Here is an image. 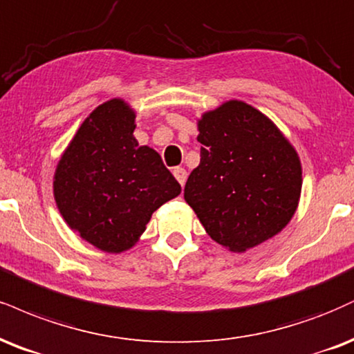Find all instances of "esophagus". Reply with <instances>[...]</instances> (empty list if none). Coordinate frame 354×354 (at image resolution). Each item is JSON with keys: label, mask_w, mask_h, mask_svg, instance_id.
Instances as JSON below:
<instances>
[{"label": "esophagus", "mask_w": 354, "mask_h": 354, "mask_svg": "<svg viewBox=\"0 0 354 354\" xmlns=\"http://www.w3.org/2000/svg\"><path fill=\"white\" fill-rule=\"evenodd\" d=\"M173 174H174V178H176L178 183H180L181 186L185 185L186 178H188V173H186L185 168H174V169H173Z\"/></svg>", "instance_id": "esophagus-1"}]
</instances>
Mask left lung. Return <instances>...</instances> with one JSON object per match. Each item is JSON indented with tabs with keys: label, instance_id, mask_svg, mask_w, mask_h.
Wrapping results in <instances>:
<instances>
[{
	"label": "left lung",
	"instance_id": "1",
	"mask_svg": "<svg viewBox=\"0 0 354 354\" xmlns=\"http://www.w3.org/2000/svg\"><path fill=\"white\" fill-rule=\"evenodd\" d=\"M201 161L185 199L207 236L232 252L272 239L290 223L301 194V163L267 115L227 100L198 118Z\"/></svg>",
	"mask_w": 354,
	"mask_h": 354
}]
</instances>
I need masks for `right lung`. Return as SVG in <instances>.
Returning <instances> with one entry per match:
<instances>
[{
  "label": "right lung",
  "instance_id": "1",
  "mask_svg": "<svg viewBox=\"0 0 354 354\" xmlns=\"http://www.w3.org/2000/svg\"><path fill=\"white\" fill-rule=\"evenodd\" d=\"M135 110L110 99L80 123L54 171L62 219L97 249L133 247L161 204L181 193L161 156L133 136Z\"/></svg>",
  "mask_w": 354,
  "mask_h": 354
}]
</instances>
